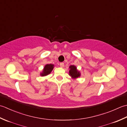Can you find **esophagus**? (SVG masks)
<instances>
[{
  "label": "esophagus",
  "instance_id": "esophagus-1",
  "mask_svg": "<svg viewBox=\"0 0 127 127\" xmlns=\"http://www.w3.org/2000/svg\"><path fill=\"white\" fill-rule=\"evenodd\" d=\"M60 66L61 67H64V63H61L60 64Z\"/></svg>",
  "mask_w": 127,
  "mask_h": 127
}]
</instances>
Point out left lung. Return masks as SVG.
<instances>
[{"label":"left lung","mask_w":127,"mask_h":127,"mask_svg":"<svg viewBox=\"0 0 127 127\" xmlns=\"http://www.w3.org/2000/svg\"><path fill=\"white\" fill-rule=\"evenodd\" d=\"M69 68H70V70L69 71V74L70 75L72 78H76L80 76L79 72L77 70V68L76 66H74L73 65L70 66Z\"/></svg>","instance_id":"8db88e82"}]
</instances>
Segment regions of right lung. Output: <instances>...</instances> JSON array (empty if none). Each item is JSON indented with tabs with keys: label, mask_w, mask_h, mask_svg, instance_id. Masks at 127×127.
I'll return each instance as SVG.
<instances>
[{
	"label": "right lung",
	"mask_w": 127,
	"mask_h": 127,
	"mask_svg": "<svg viewBox=\"0 0 127 127\" xmlns=\"http://www.w3.org/2000/svg\"><path fill=\"white\" fill-rule=\"evenodd\" d=\"M54 68V65L52 64H48L45 65L44 68L43 69L42 73H41V76H45L50 73Z\"/></svg>",
	"instance_id": "obj_1"
}]
</instances>
